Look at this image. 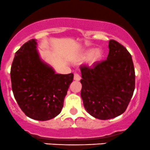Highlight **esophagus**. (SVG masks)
Wrapping results in <instances>:
<instances>
[{"label":"esophagus","instance_id":"obj_1","mask_svg":"<svg viewBox=\"0 0 150 150\" xmlns=\"http://www.w3.org/2000/svg\"><path fill=\"white\" fill-rule=\"evenodd\" d=\"M74 79L75 81H79V80L81 79V76H80V75L78 74H74Z\"/></svg>","mask_w":150,"mask_h":150}]
</instances>
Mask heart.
<instances>
[{
    "mask_svg": "<svg viewBox=\"0 0 150 150\" xmlns=\"http://www.w3.org/2000/svg\"><path fill=\"white\" fill-rule=\"evenodd\" d=\"M103 55L104 53L101 49H88L80 53L76 57H75L74 60L75 61L80 62L87 58V63L89 66H94L103 60Z\"/></svg>",
    "mask_w": 150,
    "mask_h": 150,
    "instance_id": "b5f03b06",
    "label": "heart"
}]
</instances>
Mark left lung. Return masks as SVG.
<instances>
[{
  "label": "left lung",
  "instance_id": "8db88e82",
  "mask_svg": "<svg viewBox=\"0 0 150 150\" xmlns=\"http://www.w3.org/2000/svg\"><path fill=\"white\" fill-rule=\"evenodd\" d=\"M106 60L81 66V97L86 111L99 120L125 112L135 89V70L129 52L115 40L109 42Z\"/></svg>",
  "mask_w": 150,
  "mask_h": 150
}]
</instances>
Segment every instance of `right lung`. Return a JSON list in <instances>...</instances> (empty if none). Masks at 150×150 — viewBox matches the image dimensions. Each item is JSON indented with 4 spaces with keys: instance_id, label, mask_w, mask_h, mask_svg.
Listing matches in <instances>:
<instances>
[{
    "instance_id": "1",
    "label": "right lung",
    "mask_w": 150,
    "mask_h": 150,
    "mask_svg": "<svg viewBox=\"0 0 150 150\" xmlns=\"http://www.w3.org/2000/svg\"><path fill=\"white\" fill-rule=\"evenodd\" d=\"M73 74H56L41 60L35 39L23 44L15 53L11 68L14 96L23 112L33 120L55 117L63 107Z\"/></svg>"
}]
</instances>
